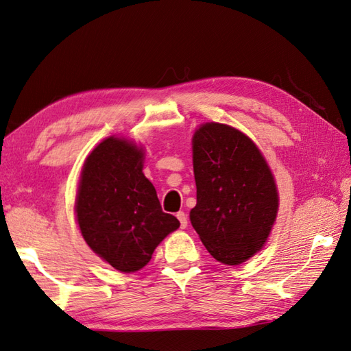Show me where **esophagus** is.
I'll use <instances>...</instances> for the list:
<instances>
[{"instance_id": "esophagus-1", "label": "esophagus", "mask_w": 351, "mask_h": 351, "mask_svg": "<svg viewBox=\"0 0 351 351\" xmlns=\"http://www.w3.org/2000/svg\"><path fill=\"white\" fill-rule=\"evenodd\" d=\"M177 219L180 221V227L184 228L186 226H188V217H186L184 212H177Z\"/></svg>"}]
</instances>
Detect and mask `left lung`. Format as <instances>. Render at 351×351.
I'll list each match as a JSON object with an SVG mask.
<instances>
[{
    "label": "left lung",
    "instance_id": "left-lung-1",
    "mask_svg": "<svg viewBox=\"0 0 351 351\" xmlns=\"http://www.w3.org/2000/svg\"><path fill=\"white\" fill-rule=\"evenodd\" d=\"M197 204L189 218L215 259L239 265L265 244L278 210L274 177L254 142L206 123L192 138Z\"/></svg>",
    "mask_w": 351,
    "mask_h": 351
}]
</instances>
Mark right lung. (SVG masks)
Instances as JSON below:
<instances>
[{
    "label": "right lung",
    "instance_id": "right-lung-1",
    "mask_svg": "<svg viewBox=\"0 0 351 351\" xmlns=\"http://www.w3.org/2000/svg\"><path fill=\"white\" fill-rule=\"evenodd\" d=\"M142 168L144 149L110 136L86 157L78 184L75 215L83 239L121 273L144 268L156 247L180 227L162 210Z\"/></svg>",
    "mask_w": 351,
    "mask_h": 351
}]
</instances>
